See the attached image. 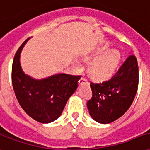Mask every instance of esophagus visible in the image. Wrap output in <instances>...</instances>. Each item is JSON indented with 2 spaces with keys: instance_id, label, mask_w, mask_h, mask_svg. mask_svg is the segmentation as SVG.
Returning <instances> with one entry per match:
<instances>
[{
  "instance_id": "esophagus-1",
  "label": "esophagus",
  "mask_w": 150,
  "mask_h": 150,
  "mask_svg": "<svg viewBox=\"0 0 150 150\" xmlns=\"http://www.w3.org/2000/svg\"><path fill=\"white\" fill-rule=\"evenodd\" d=\"M79 84H83V83H88V81H87V79H86L85 78H83V77H82V78L79 80Z\"/></svg>"
}]
</instances>
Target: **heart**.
<instances>
[{
    "instance_id": "1",
    "label": "heart",
    "mask_w": 150,
    "mask_h": 150,
    "mask_svg": "<svg viewBox=\"0 0 150 150\" xmlns=\"http://www.w3.org/2000/svg\"><path fill=\"white\" fill-rule=\"evenodd\" d=\"M101 48L98 52L100 55L91 60L88 64L87 71L91 77L95 79H104L110 77L116 69L120 60V53L116 49L103 50Z\"/></svg>"
}]
</instances>
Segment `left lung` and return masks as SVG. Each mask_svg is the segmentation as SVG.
Wrapping results in <instances>:
<instances>
[{"label":"left lung","mask_w":150,"mask_h":150,"mask_svg":"<svg viewBox=\"0 0 150 150\" xmlns=\"http://www.w3.org/2000/svg\"><path fill=\"white\" fill-rule=\"evenodd\" d=\"M138 81L137 58L130 55L111 79L98 83H91L92 97L86 106L92 118L107 124L122 117L134 101Z\"/></svg>","instance_id":"8db88e82"}]
</instances>
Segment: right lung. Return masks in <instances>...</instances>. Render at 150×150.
Masks as SVG:
<instances>
[{
	"label": "right lung",
	"mask_w": 150,
	"mask_h": 150,
	"mask_svg": "<svg viewBox=\"0 0 150 150\" xmlns=\"http://www.w3.org/2000/svg\"><path fill=\"white\" fill-rule=\"evenodd\" d=\"M28 40L19 47L13 59V90L21 106L30 117L39 122H52L61 115L68 98L77 89L81 76L58 74L38 80L25 75L21 67L20 55Z\"/></svg>",
	"instance_id": "obj_1"
}]
</instances>
